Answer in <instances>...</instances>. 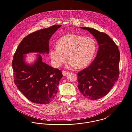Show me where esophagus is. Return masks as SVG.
<instances>
[{
    "label": "esophagus",
    "mask_w": 132,
    "mask_h": 132,
    "mask_svg": "<svg viewBox=\"0 0 132 132\" xmlns=\"http://www.w3.org/2000/svg\"><path fill=\"white\" fill-rule=\"evenodd\" d=\"M69 73V72H67V71H62V74H63V76H66Z\"/></svg>",
    "instance_id": "obj_1"
}]
</instances>
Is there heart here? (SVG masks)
Segmentation results:
<instances>
[{"mask_svg": "<svg viewBox=\"0 0 132 132\" xmlns=\"http://www.w3.org/2000/svg\"><path fill=\"white\" fill-rule=\"evenodd\" d=\"M96 50V42L92 37L68 34L58 40L57 46L51 47L49 55L52 64L56 67H60L68 57L66 68H82L90 63Z\"/></svg>", "mask_w": 132, "mask_h": 132, "instance_id": "b5f03b06", "label": "heart"}]
</instances>
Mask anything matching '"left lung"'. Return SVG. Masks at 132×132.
I'll return each mask as SVG.
<instances>
[{
  "mask_svg": "<svg viewBox=\"0 0 132 132\" xmlns=\"http://www.w3.org/2000/svg\"><path fill=\"white\" fill-rule=\"evenodd\" d=\"M80 28L93 35L99 48L91 64L78 73V88L88 99L97 100L108 94L118 79L120 53L117 45L105 33L92 28Z\"/></svg>",
  "mask_w": 132,
  "mask_h": 132,
  "instance_id": "1",
  "label": "left lung"
}]
</instances>
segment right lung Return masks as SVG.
<instances>
[{
	"instance_id": "obj_1",
	"label": "right lung",
	"mask_w": 132,
	"mask_h": 132,
	"mask_svg": "<svg viewBox=\"0 0 132 132\" xmlns=\"http://www.w3.org/2000/svg\"><path fill=\"white\" fill-rule=\"evenodd\" d=\"M61 25H54L34 32L25 37L18 46L13 56L12 67L14 82L18 89L30 101L48 104L57 93L61 71L43 61L40 54H48L49 40ZM38 52L31 65L26 63L25 56Z\"/></svg>"
}]
</instances>
